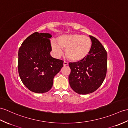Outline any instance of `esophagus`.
Wrapping results in <instances>:
<instances>
[{"label": "esophagus", "instance_id": "esophagus-1", "mask_svg": "<svg viewBox=\"0 0 128 128\" xmlns=\"http://www.w3.org/2000/svg\"><path fill=\"white\" fill-rule=\"evenodd\" d=\"M68 62H66V61H64V63H63V65H64V66H66V65H68Z\"/></svg>", "mask_w": 128, "mask_h": 128}]
</instances>
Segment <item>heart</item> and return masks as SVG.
Here are the masks:
<instances>
[{
    "instance_id": "b5f03b06",
    "label": "heart",
    "mask_w": 128,
    "mask_h": 128,
    "mask_svg": "<svg viewBox=\"0 0 128 128\" xmlns=\"http://www.w3.org/2000/svg\"><path fill=\"white\" fill-rule=\"evenodd\" d=\"M51 46L57 56H60L65 50L66 57L71 60L78 62L87 57L90 52L92 42L90 38L80 34L64 35L58 41L53 40Z\"/></svg>"
}]
</instances>
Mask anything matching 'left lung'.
<instances>
[{
  "mask_svg": "<svg viewBox=\"0 0 128 128\" xmlns=\"http://www.w3.org/2000/svg\"><path fill=\"white\" fill-rule=\"evenodd\" d=\"M92 47L87 57L79 62L69 63V76L71 88L80 94L96 91L102 84L106 75L108 54L96 38L90 35Z\"/></svg>",
  "mask_w": 128,
  "mask_h": 128,
  "instance_id": "1",
  "label": "left lung"
}]
</instances>
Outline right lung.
Segmentation results:
<instances>
[{
  "label": "right lung",
  "mask_w": 128,
  "mask_h": 128,
  "mask_svg": "<svg viewBox=\"0 0 128 128\" xmlns=\"http://www.w3.org/2000/svg\"><path fill=\"white\" fill-rule=\"evenodd\" d=\"M48 33L35 32L23 41L18 50V70L22 82L36 93L49 91L53 78L63 66V60L53 58Z\"/></svg>",
  "instance_id": "1"
}]
</instances>
